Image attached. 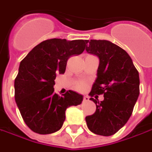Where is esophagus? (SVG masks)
Segmentation results:
<instances>
[{
  "label": "esophagus",
  "instance_id": "esophagus-1",
  "mask_svg": "<svg viewBox=\"0 0 152 152\" xmlns=\"http://www.w3.org/2000/svg\"><path fill=\"white\" fill-rule=\"evenodd\" d=\"M89 99H90V98H89V96H84V102H88V101H89Z\"/></svg>",
  "mask_w": 152,
  "mask_h": 152
}]
</instances>
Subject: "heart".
I'll list each match as a JSON object with an SVG mask.
<instances>
[{
	"label": "heart",
	"instance_id": "b5f03b06",
	"mask_svg": "<svg viewBox=\"0 0 152 152\" xmlns=\"http://www.w3.org/2000/svg\"><path fill=\"white\" fill-rule=\"evenodd\" d=\"M85 88V83H79L78 85H76V89L79 90V91H83L84 89Z\"/></svg>",
	"mask_w": 152,
	"mask_h": 152
}]
</instances>
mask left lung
<instances>
[{
    "label": "left lung",
    "mask_w": 152,
    "mask_h": 152,
    "mask_svg": "<svg viewBox=\"0 0 152 152\" xmlns=\"http://www.w3.org/2000/svg\"><path fill=\"white\" fill-rule=\"evenodd\" d=\"M85 50L99 58L96 79L91 95H104V100L91 98L96 113L85 121L92 133L110 136L129 119L140 95V77L131 57L124 49L108 40H86Z\"/></svg>",
    "instance_id": "left-lung-1"
}]
</instances>
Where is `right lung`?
<instances>
[{
	"instance_id": "add662e5",
	"label": "right lung",
	"mask_w": 152,
	"mask_h": 152,
	"mask_svg": "<svg viewBox=\"0 0 152 152\" xmlns=\"http://www.w3.org/2000/svg\"><path fill=\"white\" fill-rule=\"evenodd\" d=\"M86 39H50L37 45L22 60L15 79V101L27 126L39 134L58 131L65 111L83 102L84 96L68 91L61 96L54 92L56 74L64 73L67 59L81 54Z\"/></svg>"
}]
</instances>
